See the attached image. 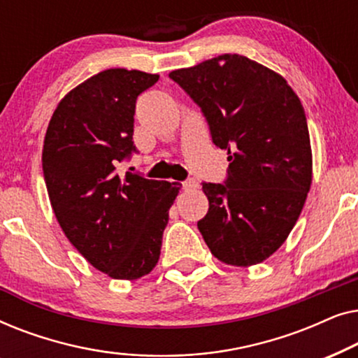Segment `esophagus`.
<instances>
[{
    "label": "esophagus",
    "mask_w": 358,
    "mask_h": 358,
    "mask_svg": "<svg viewBox=\"0 0 358 358\" xmlns=\"http://www.w3.org/2000/svg\"><path fill=\"white\" fill-rule=\"evenodd\" d=\"M197 187H199V184L195 182L194 179H187V180H184V182H182L184 190H192V189H197Z\"/></svg>",
    "instance_id": "1"
}]
</instances>
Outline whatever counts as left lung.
I'll use <instances>...</instances> for the list:
<instances>
[{
  "label": "left lung",
  "mask_w": 358,
  "mask_h": 358,
  "mask_svg": "<svg viewBox=\"0 0 358 358\" xmlns=\"http://www.w3.org/2000/svg\"><path fill=\"white\" fill-rule=\"evenodd\" d=\"M169 78L228 151L224 184L203 182L208 212L197 223L210 251L229 266L266 261L295 227L311 185L306 115L278 73L236 53L174 70Z\"/></svg>",
  "instance_id": "8db88e82"
}]
</instances>
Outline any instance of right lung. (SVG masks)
Returning <instances> with one entry per match:
<instances>
[{
  "mask_svg": "<svg viewBox=\"0 0 358 358\" xmlns=\"http://www.w3.org/2000/svg\"><path fill=\"white\" fill-rule=\"evenodd\" d=\"M158 75L110 68L60 101L48 124L42 169L65 236L97 271L135 280L153 271L161 254L176 182L117 173L136 153V97Z\"/></svg>",
  "mask_w": 358,
  "mask_h": 358,
  "instance_id": "obj_1",
  "label": "right lung"
}]
</instances>
